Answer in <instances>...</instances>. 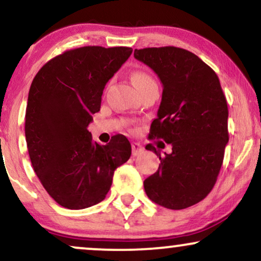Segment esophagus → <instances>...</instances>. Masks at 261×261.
<instances>
[{"label":"esophagus","mask_w":261,"mask_h":261,"mask_svg":"<svg viewBox=\"0 0 261 261\" xmlns=\"http://www.w3.org/2000/svg\"><path fill=\"white\" fill-rule=\"evenodd\" d=\"M131 147H133V154L134 155L141 154V153H142L143 149H144L142 144H140V143H137V142H135V143L131 144Z\"/></svg>","instance_id":"obj_1"}]
</instances>
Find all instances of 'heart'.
I'll use <instances>...</instances> for the list:
<instances>
[{"label":"heart","mask_w":261,"mask_h":261,"mask_svg":"<svg viewBox=\"0 0 261 261\" xmlns=\"http://www.w3.org/2000/svg\"><path fill=\"white\" fill-rule=\"evenodd\" d=\"M133 81L134 85L136 86L137 90L143 89V87L148 86V85H154L156 84L155 80L153 79V76L149 73L143 70H137L133 74Z\"/></svg>","instance_id":"1"}]
</instances>
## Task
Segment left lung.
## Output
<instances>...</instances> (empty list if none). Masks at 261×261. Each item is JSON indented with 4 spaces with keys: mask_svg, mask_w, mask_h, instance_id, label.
I'll return each mask as SVG.
<instances>
[{
    "mask_svg": "<svg viewBox=\"0 0 261 261\" xmlns=\"http://www.w3.org/2000/svg\"><path fill=\"white\" fill-rule=\"evenodd\" d=\"M135 58L148 65L163 84L158 118L148 139L170 143L158 171L143 182L150 200L180 210L210 193L220 172L228 142V109L218 75L187 49L174 46L135 49Z\"/></svg>",
    "mask_w": 261,
    "mask_h": 261,
    "instance_id": "8db88e82",
    "label": "left lung"
}]
</instances>
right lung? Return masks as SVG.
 Wrapping results in <instances>:
<instances>
[{
  "label": "right lung",
  "instance_id": "1",
  "mask_svg": "<svg viewBox=\"0 0 261 261\" xmlns=\"http://www.w3.org/2000/svg\"><path fill=\"white\" fill-rule=\"evenodd\" d=\"M130 47L85 46L52 58L35 75L25 113L34 171L59 205L85 209L102 202L131 144L115 135L100 146L87 126L99 112L106 84L127 61Z\"/></svg>",
  "mask_w": 261,
  "mask_h": 261
}]
</instances>
